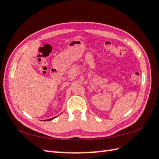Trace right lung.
I'll return each mask as SVG.
<instances>
[{
	"label": "right lung",
	"instance_id": "right-lung-1",
	"mask_svg": "<svg viewBox=\"0 0 159 159\" xmlns=\"http://www.w3.org/2000/svg\"><path fill=\"white\" fill-rule=\"evenodd\" d=\"M57 117V116H56ZM56 117H52V118H50V119H48V120H43V121H50V120H53L54 119V118H55Z\"/></svg>",
	"mask_w": 159,
	"mask_h": 159
}]
</instances>
